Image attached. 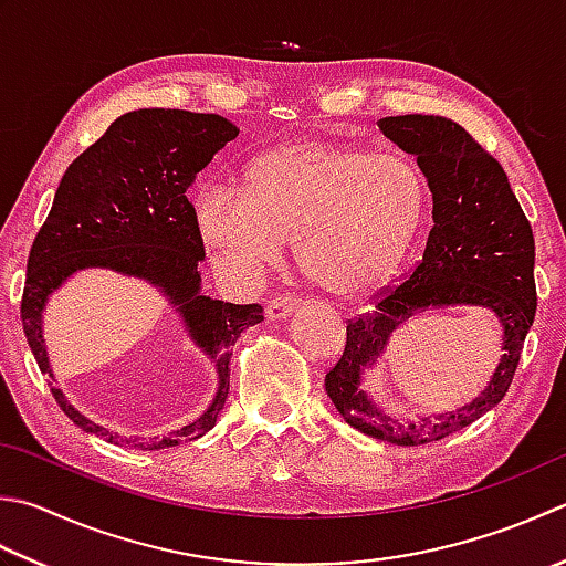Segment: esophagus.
<instances>
[{"label":"esophagus","mask_w":566,"mask_h":566,"mask_svg":"<svg viewBox=\"0 0 566 566\" xmlns=\"http://www.w3.org/2000/svg\"><path fill=\"white\" fill-rule=\"evenodd\" d=\"M294 308H298V298L296 296H280V298H272L268 304V318L276 321V318H286L290 316Z\"/></svg>","instance_id":"esophagus-1"}]
</instances>
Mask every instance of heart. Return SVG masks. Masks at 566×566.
<instances>
[{
    "instance_id": "obj_1",
    "label": "heart",
    "mask_w": 566,
    "mask_h": 566,
    "mask_svg": "<svg viewBox=\"0 0 566 566\" xmlns=\"http://www.w3.org/2000/svg\"><path fill=\"white\" fill-rule=\"evenodd\" d=\"M191 210L201 238L235 274L280 262L294 240L308 280L356 298L380 290L415 248L429 218V186L407 157L298 139L254 159L245 191L198 188Z\"/></svg>"
}]
</instances>
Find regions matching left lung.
Instances as JSON below:
<instances>
[{
  "label": "left lung",
  "mask_w": 566,
  "mask_h": 566,
  "mask_svg": "<svg viewBox=\"0 0 566 566\" xmlns=\"http://www.w3.org/2000/svg\"><path fill=\"white\" fill-rule=\"evenodd\" d=\"M378 127L417 159L434 203V226L412 274L385 292L368 314L348 321L346 348L324 385L353 429L397 447H417L457 434L505 397L535 321V238L503 166L457 122L400 115L382 117ZM469 303L491 307L504 326V356L486 390L457 413L417 423L385 416L359 382L391 331L427 307Z\"/></svg>",
  "instance_id": "1"
}]
</instances>
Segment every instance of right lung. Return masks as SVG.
Wrapping results in <instances>:
<instances>
[{"label": "right lung", "mask_w": 566, "mask_h": 566, "mask_svg": "<svg viewBox=\"0 0 566 566\" xmlns=\"http://www.w3.org/2000/svg\"><path fill=\"white\" fill-rule=\"evenodd\" d=\"M238 132L220 115L135 109L117 117L63 174L46 223L31 245L21 296L24 334L41 373L53 380L41 328L43 308L71 274L87 268L139 276L161 290L218 373V390L206 412L151 441L119 437L91 422L65 400L61 387L51 385L63 415L87 434L151 451L179 447L216 427L230 390L232 346L264 316L260 304H228L201 294L198 262L206 250L186 191Z\"/></svg>", "instance_id": "add662e5"}]
</instances>
